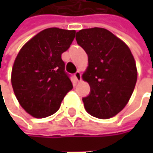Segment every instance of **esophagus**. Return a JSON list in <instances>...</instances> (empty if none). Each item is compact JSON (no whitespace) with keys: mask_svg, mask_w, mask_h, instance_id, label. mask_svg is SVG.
<instances>
[{"mask_svg":"<svg viewBox=\"0 0 153 153\" xmlns=\"http://www.w3.org/2000/svg\"><path fill=\"white\" fill-rule=\"evenodd\" d=\"M74 78L76 81H80L81 80V74L79 72H77L74 74Z\"/></svg>","mask_w":153,"mask_h":153,"instance_id":"esophagus-1","label":"esophagus"}]
</instances>
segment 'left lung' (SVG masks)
Masks as SVG:
<instances>
[{
	"instance_id": "1",
	"label": "left lung",
	"mask_w": 153,
	"mask_h": 153,
	"mask_svg": "<svg viewBox=\"0 0 153 153\" xmlns=\"http://www.w3.org/2000/svg\"><path fill=\"white\" fill-rule=\"evenodd\" d=\"M77 43L88 54V67L82 74L91 92L82 98L86 111L106 120L118 114L134 91L137 69L128 46L105 28L79 30Z\"/></svg>"
}]
</instances>
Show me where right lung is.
Wrapping results in <instances>:
<instances>
[{
	"label": "right lung",
	"mask_w": 153,
	"mask_h": 153,
	"mask_svg": "<svg viewBox=\"0 0 153 153\" xmlns=\"http://www.w3.org/2000/svg\"><path fill=\"white\" fill-rule=\"evenodd\" d=\"M75 33V30L48 28L19 50L11 84L19 105L31 116L42 119L54 114L73 88L61 56L70 48Z\"/></svg>",
	"instance_id": "obj_1"
}]
</instances>
